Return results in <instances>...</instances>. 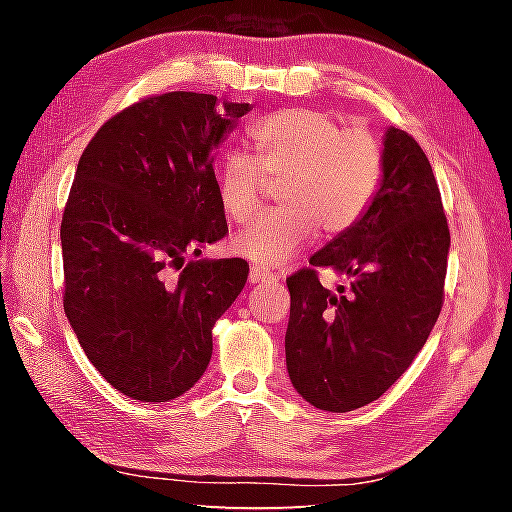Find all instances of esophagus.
Returning a JSON list of instances; mask_svg holds the SVG:
<instances>
[{
  "label": "esophagus",
  "mask_w": 512,
  "mask_h": 512,
  "mask_svg": "<svg viewBox=\"0 0 512 512\" xmlns=\"http://www.w3.org/2000/svg\"><path fill=\"white\" fill-rule=\"evenodd\" d=\"M248 280L253 282V284H275L277 282V277L273 275V273H264V271H259V268H250V275H248Z\"/></svg>",
  "instance_id": "esophagus-1"
}]
</instances>
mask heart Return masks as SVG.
I'll use <instances>...</instances> for the list:
<instances>
[{"label":"heart","mask_w":512,"mask_h":512,"mask_svg":"<svg viewBox=\"0 0 512 512\" xmlns=\"http://www.w3.org/2000/svg\"><path fill=\"white\" fill-rule=\"evenodd\" d=\"M255 158L232 151L214 173L216 198L232 223L262 201L266 180H282L280 210L255 219L230 241L232 253L257 268H277L318 232L341 237L368 212L384 178V146L363 126H343L332 112L289 108L250 128Z\"/></svg>","instance_id":"b5f03b06"}]
</instances>
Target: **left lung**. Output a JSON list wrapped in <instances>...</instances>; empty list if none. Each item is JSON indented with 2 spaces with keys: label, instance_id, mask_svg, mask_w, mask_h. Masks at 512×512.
Segmentation results:
<instances>
[{
  "label": "left lung",
  "instance_id": "left-lung-1",
  "mask_svg": "<svg viewBox=\"0 0 512 512\" xmlns=\"http://www.w3.org/2000/svg\"><path fill=\"white\" fill-rule=\"evenodd\" d=\"M447 216L427 155L388 128L384 178L368 212L287 277L291 384L316 409L345 413L384 395L427 343L445 300ZM320 267L351 277L332 294Z\"/></svg>",
  "mask_w": 512,
  "mask_h": 512
}]
</instances>
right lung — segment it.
I'll use <instances>...</instances> for the list:
<instances>
[{"mask_svg": "<svg viewBox=\"0 0 512 512\" xmlns=\"http://www.w3.org/2000/svg\"><path fill=\"white\" fill-rule=\"evenodd\" d=\"M246 112L214 94H153L110 117L76 167L63 307L92 366L133 400L169 402L201 379L212 327L248 280L246 259L185 262L228 232L214 149Z\"/></svg>", "mask_w": 512, "mask_h": 512, "instance_id": "right-lung-1", "label": "right lung"}]
</instances>
